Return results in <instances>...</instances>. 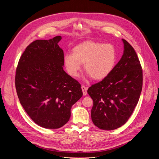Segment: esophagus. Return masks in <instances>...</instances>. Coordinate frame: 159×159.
<instances>
[{"label": "esophagus", "instance_id": "34e87169", "mask_svg": "<svg viewBox=\"0 0 159 159\" xmlns=\"http://www.w3.org/2000/svg\"><path fill=\"white\" fill-rule=\"evenodd\" d=\"M81 88H82V92H83V95L85 96L87 94V87L85 86H84V85H82Z\"/></svg>", "mask_w": 159, "mask_h": 159}]
</instances>
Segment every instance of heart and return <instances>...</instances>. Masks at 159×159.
<instances>
[{
	"instance_id": "heart-1",
	"label": "heart",
	"mask_w": 159,
	"mask_h": 159,
	"mask_svg": "<svg viewBox=\"0 0 159 159\" xmlns=\"http://www.w3.org/2000/svg\"><path fill=\"white\" fill-rule=\"evenodd\" d=\"M116 61L117 53L114 46L90 40L77 45L72 54L66 55L63 58L69 75L77 77L84 63V70L96 80L107 77L114 69Z\"/></svg>"
}]
</instances>
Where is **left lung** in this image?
I'll use <instances>...</instances> for the list:
<instances>
[{
  "label": "left lung",
  "mask_w": 159,
  "mask_h": 159,
  "mask_svg": "<svg viewBox=\"0 0 159 159\" xmlns=\"http://www.w3.org/2000/svg\"><path fill=\"white\" fill-rule=\"evenodd\" d=\"M123 55L111 73L90 87L93 100L91 118L104 130L117 129L128 121L137 106L142 89L143 74L139 59L131 45L122 39Z\"/></svg>",
  "instance_id": "1"
}]
</instances>
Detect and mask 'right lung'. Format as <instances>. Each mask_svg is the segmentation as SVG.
<instances>
[{
	"label": "right lung",
	"instance_id": "right-lung-1",
	"mask_svg": "<svg viewBox=\"0 0 159 159\" xmlns=\"http://www.w3.org/2000/svg\"><path fill=\"white\" fill-rule=\"evenodd\" d=\"M61 37L32 42L21 55L15 77L20 104L39 126L57 129L69 121L82 96L80 84L64 70Z\"/></svg>",
	"mask_w": 159,
	"mask_h": 159
}]
</instances>
